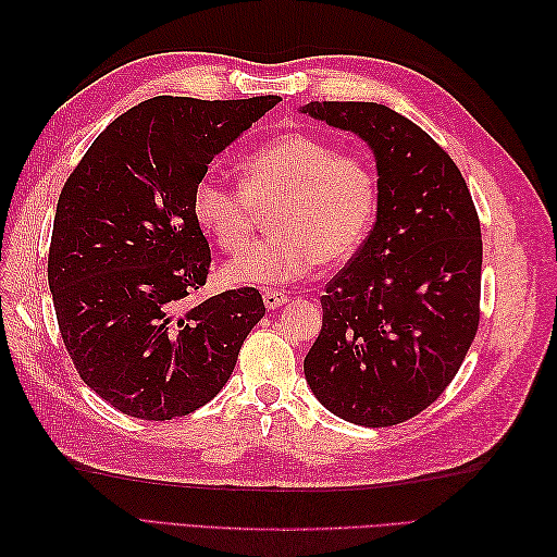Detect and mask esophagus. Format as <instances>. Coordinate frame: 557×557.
<instances>
[{"instance_id":"obj_1","label":"esophagus","mask_w":557,"mask_h":557,"mask_svg":"<svg viewBox=\"0 0 557 557\" xmlns=\"http://www.w3.org/2000/svg\"><path fill=\"white\" fill-rule=\"evenodd\" d=\"M262 299H264V307H267V309H278V307H283L285 301H288L290 297H288V293H283V290L267 288V290L262 293Z\"/></svg>"}]
</instances>
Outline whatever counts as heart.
I'll list each match as a JSON object with an SVG mask.
<instances>
[{
  "label": "heart",
  "instance_id": "obj_1",
  "mask_svg": "<svg viewBox=\"0 0 557 557\" xmlns=\"http://www.w3.org/2000/svg\"><path fill=\"white\" fill-rule=\"evenodd\" d=\"M379 209V178L364 158L293 132L244 160L239 188L205 176L190 211L213 244L237 256L269 211V234L225 267L230 283L274 285L305 276L313 264L350 260L364 244Z\"/></svg>",
  "mask_w": 557,
  "mask_h": 557
}]
</instances>
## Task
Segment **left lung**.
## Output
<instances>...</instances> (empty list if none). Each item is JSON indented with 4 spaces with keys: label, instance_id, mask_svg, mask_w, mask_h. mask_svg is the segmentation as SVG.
Here are the masks:
<instances>
[{
    "label": "left lung",
    "instance_id": "1",
    "mask_svg": "<svg viewBox=\"0 0 557 557\" xmlns=\"http://www.w3.org/2000/svg\"><path fill=\"white\" fill-rule=\"evenodd\" d=\"M315 121L374 150L376 225L320 297L323 330L305 358L313 395L364 428L404 423L436 401L481 318V223L446 150L374 102H311Z\"/></svg>",
    "mask_w": 557,
    "mask_h": 557
}]
</instances>
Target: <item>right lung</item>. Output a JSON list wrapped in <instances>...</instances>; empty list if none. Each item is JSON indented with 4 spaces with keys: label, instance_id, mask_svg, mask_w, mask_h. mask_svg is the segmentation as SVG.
<instances>
[{
    "label": "right lung",
    "instance_id": "obj_1",
    "mask_svg": "<svg viewBox=\"0 0 557 557\" xmlns=\"http://www.w3.org/2000/svg\"><path fill=\"white\" fill-rule=\"evenodd\" d=\"M278 102L146 99L117 115L66 178L48 285L78 376L117 411L172 420L205 407L264 315L256 288L188 307L211 267L190 195L211 160Z\"/></svg>",
    "mask_w": 557,
    "mask_h": 557
}]
</instances>
